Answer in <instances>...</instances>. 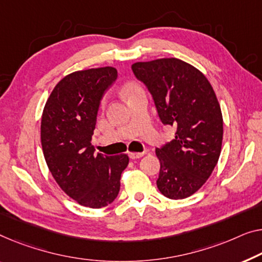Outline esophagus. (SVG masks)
Listing matches in <instances>:
<instances>
[{
    "label": "esophagus",
    "instance_id": "esophagus-1",
    "mask_svg": "<svg viewBox=\"0 0 262 262\" xmlns=\"http://www.w3.org/2000/svg\"><path fill=\"white\" fill-rule=\"evenodd\" d=\"M128 154H129L130 159H140L144 155V153H133V151H130V153H128Z\"/></svg>",
    "mask_w": 262,
    "mask_h": 262
}]
</instances>
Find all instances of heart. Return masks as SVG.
<instances>
[{
    "mask_svg": "<svg viewBox=\"0 0 262 262\" xmlns=\"http://www.w3.org/2000/svg\"><path fill=\"white\" fill-rule=\"evenodd\" d=\"M138 92H141V89H140L138 85H135V84H128L127 87L124 88V93H126L127 96H129V95H132V94H135Z\"/></svg>",
    "mask_w": 262,
    "mask_h": 262,
    "instance_id": "obj_1",
    "label": "heart"
}]
</instances>
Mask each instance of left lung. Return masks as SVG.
I'll return each mask as SVG.
<instances>
[{
    "label": "left lung",
    "instance_id": "8db88e82",
    "mask_svg": "<svg viewBox=\"0 0 262 262\" xmlns=\"http://www.w3.org/2000/svg\"><path fill=\"white\" fill-rule=\"evenodd\" d=\"M136 79L153 96L160 120L177 127L175 139L156 148L158 188L179 200L199 190L221 153L224 121L212 84L200 70L179 58H159L132 66Z\"/></svg>",
    "mask_w": 262,
    "mask_h": 262
}]
</instances>
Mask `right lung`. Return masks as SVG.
Listing matches in <instances>:
<instances>
[{"mask_svg": "<svg viewBox=\"0 0 262 262\" xmlns=\"http://www.w3.org/2000/svg\"><path fill=\"white\" fill-rule=\"evenodd\" d=\"M118 79L113 67L79 70L64 76L47 100L41 143L47 166L63 192L77 204H112L129 158L94 154L92 136L103 94Z\"/></svg>", "mask_w": 262, "mask_h": 262, "instance_id": "right-lung-1", "label": "right lung"}]
</instances>
